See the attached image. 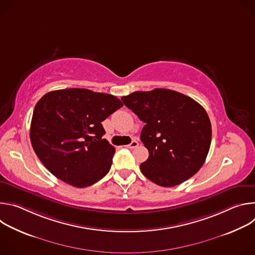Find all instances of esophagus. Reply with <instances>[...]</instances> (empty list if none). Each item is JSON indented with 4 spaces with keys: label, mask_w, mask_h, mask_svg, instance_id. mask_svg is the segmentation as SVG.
<instances>
[{
    "label": "esophagus",
    "mask_w": 255,
    "mask_h": 255,
    "mask_svg": "<svg viewBox=\"0 0 255 255\" xmlns=\"http://www.w3.org/2000/svg\"><path fill=\"white\" fill-rule=\"evenodd\" d=\"M139 145V143L137 142V141H135V140H133L130 144H128V145H126V147L127 148H130V149H133V148H136L137 146Z\"/></svg>",
    "instance_id": "34e87169"
}]
</instances>
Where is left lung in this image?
Returning a JSON list of instances; mask_svg holds the SVG:
<instances>
[{"mask_svg":"<svg viewBox=\"0 0 255 255\" xmlns=\"http://www.w3.org/2000/svg\"><path fill=\"white\" fill-rule=\"evenodd\" d=\"M145 123L140 139L149 156L142 173L161 187H174L196 174L208 155L212 127L205 109L175 91L155 89L122 97Z\"/></svg>","mask_w":255,"mask_h":255,"instance_id":"left-lung-1","label":"left lung"}]
</instances>
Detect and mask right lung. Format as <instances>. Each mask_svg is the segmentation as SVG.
Instances as JSON below:
<instances>
[{
	"instance_id": "obj_1",
	"label": "right lung",
	"mask_w": 255,
	"mask_h": 255,
	"mask_svg": "<svg viewBox=\"0 0 255 255\" xmlns=\"http://www.w3.org/2000/svg\"><path fill=\"white\" fill-rule=\"evenodd\" d=\"M123 107L113 95L87 89L45 94L33 111L30 140L43 165L57 178L86 188L111 168L115 147L103 139L102 122Z\"/></svg>"
}]
</instances>
